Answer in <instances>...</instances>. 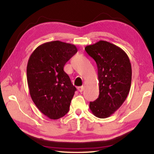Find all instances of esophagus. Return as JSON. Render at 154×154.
I'll use <instances>...</instances> for the list:
<instances>
[{
	"label": "esophagus",
	"mask_w": 154,
	"mask_h": 154,
	"mask_svg": "<svg viewBox=\"0 0 154 154\" xmlns=\"http://www.w3.org/2000/svg\"><path fill=\"white\" fill-rule=\"evenodd\" d=\"M83 89H84V86H83V85H82V86H80V87H78V88H77L78 91H79V92H83Z\"/></svg>",
	"instance_id": "esophagus-1"
}]
</instances>
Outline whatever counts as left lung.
Here are the masks:
<instances>
[{"label": "left lung", "instance_id": "left-lung-1", "mask_svg": "<svg viewBox=\"0 0 154 154\" xmlns=\"http://www.w3.org/2000/svg\"><path fill=\"white\" fill-rule=\"evenodd\" d=\"M98 68L99 96L90 103L92 113L99 118L110 117L120 107L130 92L132 68L123 49L105 41L85 48Z\"/></svg>", "mask_w": 154, "mask_h": 154}]
</instances>
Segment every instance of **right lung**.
Listing matches in <instances>:
<instances>
[{
	"label": "right lung",
	"mask_w": 154,
	"mask_h": 154,
	"mask_svg": "<svg viewBox=\"0 0 154 154\" xmlns=\"http://www.w3.org/2000/svg\"><path fill=\"white\" fill-rule=\"evenodd\" d=\"M77 52L76 46L60 41L37 47L27 64V82L34 103L41 113L58 119L69 110L77 90L64 66Z\"/></svg>",
	"instance_id": "1"
}]
</instances>
